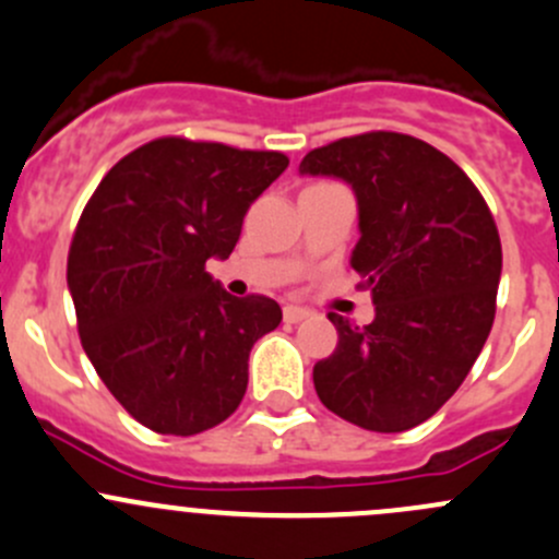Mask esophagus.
<instances>
[{
    "label": "esophagus",
    "instance_id": "esophagus-1",
    "mask_svg": "<svg viewBox=\"0 0 559 559\" xmlns=\"http://www.w3.org/2000/svg\"><path fill=\"white\" fill-rule=\"evenodd\" d=\"M282 314H285V322H301V320H307L312 312H309V309H304V307H296V304H287L285 312H282Z\"/></svg>",
    "mask_w": 559,
    "mask_h": 559
}]
</instances>
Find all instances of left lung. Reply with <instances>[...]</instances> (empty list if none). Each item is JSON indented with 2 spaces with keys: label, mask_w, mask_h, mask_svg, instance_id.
I'll return each mask as SVG.
<instances>
[{
  "label": "left lung",
  "mask_w": 559,
  "mask_h": 559,
  "mask_svg": "<svg viewBox=\"0 0 559 559\" xmlns=\"http://www.w3.org/2000/svg\"><path fill=\"white\" fill-rule=\"evenodd\" d=\"M298 171L353 188L349 266L377 312L364 328L328 314L338 344L314 364V390L358 428H414L452 399L490 336L503 266L490 206L452 158L395 131L331 142Z\"/></svg>",
  "instance_id": "obj_1"
}]
</instances>
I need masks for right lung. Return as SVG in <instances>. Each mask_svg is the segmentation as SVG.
Here are the masks:
<instances>
[{"instance_id":"right-lung-1","label":"right lung","mask_w":559,"mask_h":559,"mask_svg":"<svg viewBox=\"0 0 559 559\" xmlns=\"http://www.w3.org/2000/svg\"><path fill=\"white\" fill-rule=\"evenodd\" d=\"M287 155L164 136L120 158L74 228L67 261L85 355L145 428L193 436L231 417L247 360L282 309L237 298L206 272Z\"/></svg>"}]
</instances>
